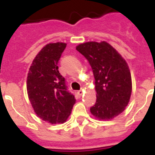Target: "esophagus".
Wrapping results in <instances>:
<instances>
[{"mask_svg":"<svg viewBox=\"0 0 155 155\" xmlns=\"http://www.w3.org/2000/svg\"><path fill=\"white\" fill-rule=\"evenodd\" d=\"M83 93H84V90H80V91H78L77 92L78 96H80V97H81V96H82Z\"/></svg>","mask_w":155,"mask_h":155,"instance_id":"1","label":"esophagus"}]
</instances>
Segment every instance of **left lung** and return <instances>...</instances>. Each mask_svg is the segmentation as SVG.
Masks as SVG:
<instances>
[{
    "instance_id": "obj_1",
    "label": "left lung",
    "mask_w": 155,
    "mask_h": 155,
    "mask_svg": "<svg viewBox=\"0 0 155 155\" xmlns=\"http://www.w3.org/2000/svg\"><path fill=\"white\" fill-rule=\"evenodd\" d=\"M76 50L87 58L95 78L97 101L91 113L99 120H112L130 101L132 80L127 63L106 42H85Z\"/></svg>"
}]
</instances>
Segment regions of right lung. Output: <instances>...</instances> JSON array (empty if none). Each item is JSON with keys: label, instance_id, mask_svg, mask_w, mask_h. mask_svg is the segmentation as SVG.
Instances as JSON below:
<instances>
[{"label": "right lung", "instance_id": "obj_1", "mask_svg": "<svg viewBox=\"0 0 155 155\" xmlns=\"http://www.w3.org/2000/svg\"><path fill=\"white\" fill-rule=\"evenodd\" d=\"M66 43L46 45L33 60L27 76V93L38 117L51 124L65 122L75 103L58 63Z\"/></svg>", "mask_w": 155, "mask_h": 155}]
</instances>
